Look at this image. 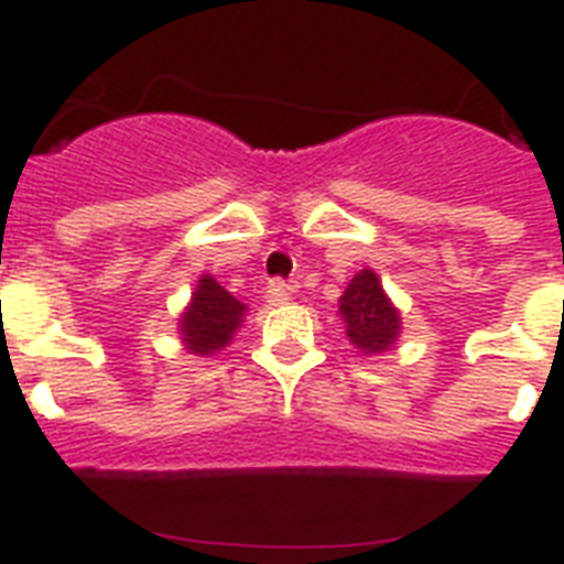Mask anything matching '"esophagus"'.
I'll use <instances>...</instances> for the list:
<instances>
[{"instance_id": "1", "label": "esophagus", "mask_w": 564, "mask_h": 564, "mask_svg": "<svg viewBox=\"0 0 564 564\" xmlns=\"http://www.w3.org/2000/svg\"><path fill=\"white\" fill-rule=\"evenodd\" d=\"M269 292H272V299L278 301V304H286V301H292L295 295H299V283H295V281H272Z\"/></svg>"}]
</instances>
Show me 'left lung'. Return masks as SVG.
Segmentation results:
<instances>
[{"label": "left lung", "instance_id": "1", "mask_svg": "<svg viewBox=\"0 0 564 564\" xmlns=\"http://www.w3.org/2000/svg\"><path fill=\"white\" fill-rule=\"evenodd\" d=\"M339 316L345 322V336L362 357H380L392 351L403 330L401 310L386 295L383 281L375 269H362L345 286L339 299Z\"/></svg>", "mask_w": 564, "mask_h": 564}]
</instances>
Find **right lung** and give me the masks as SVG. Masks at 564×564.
I'll return each instance as SVG.
<instances>
[{"instance_id":"1","label":"right lung","mask_w":564,"mask_h":564,"mask_svg":"<svg viewBox=\"0 0 564 564\" xmlns=\"http://www.w3.org/2000/svg\"><path fill=\"white\" fill-rule=\"evenodd\" d=\"M248 316V307L237 301L213 274L195 281L189 304L178 316V334L184 351L195 357H213L225 351Z\"/></svg>"}]
</instances>
